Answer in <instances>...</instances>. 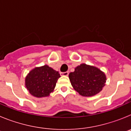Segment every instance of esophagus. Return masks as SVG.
<instances>
[{"label":"esophagus","mask_w":131,"mask_h":131,"mask_svg":"<svg viewBox=\"0 0 131 131\" xmlns=\"http://www.w3.org/2000/svg\"><path fill=\"white\" fill-rule=\"evenodd\" d=\"M60 75L62 76H68L69 75V73L68 71H66V72H62L60 73Z\"/></svg>","instance_id":"esophagus-1"}]
</instances>
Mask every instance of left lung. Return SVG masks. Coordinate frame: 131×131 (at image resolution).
I'll list each match as a JSON object with an SVG mask.
<instances>
[{"label":"left lung","instance_id":"8db88e82","mask_svg":"<svg viewBox=\"0 0 131 131\" xmlns=\"http://www.w3.org/2000/svg\"><path fill=\"white\" fill-rule=\"evenodd\" d=\"M71 84L80 95L90 97L102 90L106 82L105 73L96 67L81 63L69 74Z\"/></svg>","mask_w":131,"mask_h":131}]
</instances>
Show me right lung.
I'll use <instances>...</instances> for the list:
<instances>
[{
	"label": "right lung",
	"mask_w": 131,
	"mask_h": 131,
	"mask_svg": "<svg viewBox=\"0 0 131 131\" xmlns=\"http://www.w3.org/2000/svg\"><path fill=\"white\" fill-rule=\"evenodd\" d=\"M60 77L58 71L47 65L36 67L29 71L25 79V85L31 95L37 98L49 96L54 90L58 79Z\"/></svg>",
	"instance_id": "1"
}]
</instances>
